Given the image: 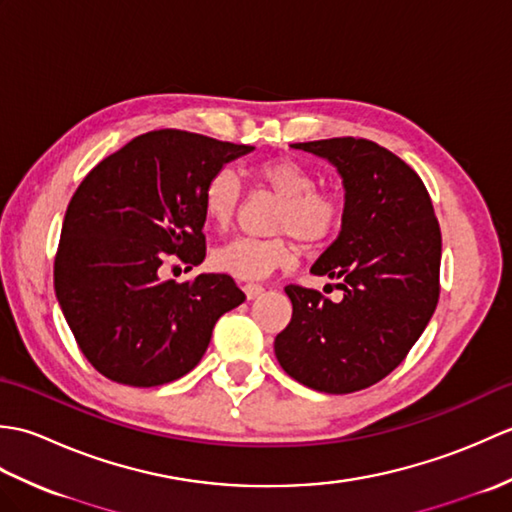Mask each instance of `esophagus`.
<instances>
[{"mask_svg":"<svg viewBox=\"0 0 512 512\" xmlns=\"http://www.w3.org/2000/svg\"><path fill=\"white\" fill-rule=\"evenodd\" d=\"M262 292H264L262 284H244V295H246L248 301L250 299H257L259 295H262Z\"/></svg>","mask_w":512,"mask_h":512,"instance_id":"1","label":"esophagus"}]
</instances>
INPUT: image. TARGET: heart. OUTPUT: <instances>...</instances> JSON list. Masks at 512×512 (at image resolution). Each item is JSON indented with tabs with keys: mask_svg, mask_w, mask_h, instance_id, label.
Masks as SVG:
<instances>
[{
	"mask_svg": "<svg viewBox=\"0 0 512 512\" xmlns=\"http://www.w3.org/2000/svg\"><path fill=\"white\" fill-rule=\"evenodd\" d=\"M255 180L279 198L273 231L290 233L301 244L319 246L336 233L343 217L339 195L319 189L314 171L295 158H273L255 167ZM242 187L228 169L215 171L202 189V211L206 222L226 231L235 222ZM297 253L288 235L268 239L235 237L217 246L211 264L224 275L242 281L264 279L277 268L295 264Z\"/></svg>",
	"mask_w": 512,
	"mask_h": 512,
	"instance_id": "1",
	"label": "heart"
}]
</instances>
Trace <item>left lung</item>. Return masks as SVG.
I'll return each mask as SVG.
<instances>
[{
    "label": "left lung",
    "instance_id": "8db88e82",
    "mask_svg": "<svg viewBox=\"0 0 512 512\" xmlns=\"http://www.w3.org/2000/svg\"><path fill=\"white\" fill-rule=\"evenodd\" d=\"M341 173V233L312 275L341 279L343 299L290 284L292 319L277 334L284 372L325 394H352L405 361L440 299L442 235L429 191L405 160L365 138L295 143Z\"/></svg>",
    "mask_w": 512,
    "mask_h": 512
}]
</instances>
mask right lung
I'll return each mask as SVG.
<instances>
[{
    "mask_svg": "<svg viewBox=\"0 0 512 512\" xmlns=\"http://www.w3.org/2000/svg\"><path fill=\"white\" fill-rule=\"evenodd\" d=\"M253 147L156 129L101 160L65 211L54 292L83 356L129 387L171 383L200 363L217 319L244 303L222 273L162 281L169 255L206 257L202 189Z\"/></svg>",
    "mask_w": 512,
    "mask_h": 512,
    "instance_id": "right-lung-1",
    "label": "right lung"
}]
</instances>
